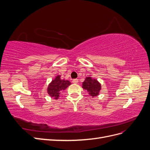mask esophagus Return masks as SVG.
<instances>
[{
  "label": "esophagus",
  "instance_id": "esophagus-1",
  "mask_svg": "<svg viewBox=\"0 0 150 150\" xmlns=\"http://www.w3.org/2000/svg\"><path fill=\"white\" fill-rule=\"evenodd\" d=\"M72 83H74V84H77L78 83V79H73V80H72Z\"/></svg>",
  "mask_w": 150,
  "mask_h": 150
}]
</instances>
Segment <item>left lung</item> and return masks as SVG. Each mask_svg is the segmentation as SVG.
Wrapping results in <instances>:
<instances>
[{"label":"left lung","mask_w":150,"mask_h":150,"mask_svg":"<svg viewBox=\"0 0 150 150\" xmlns=\"http://www.w3.org/2000/svg\"><path fill=\"white\" fill-rule=\"evenodd\" d=\"M82 88L87 91L90 96L94 98L99 94L101 89V84L96 79L93 78L91 76H87L86 77L84 82H83Z\"/></svg>","instance_id":"1"}]
</instances>
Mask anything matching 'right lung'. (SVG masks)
Segmentation results:
<instances>
[{"mask_svg":"<svg viewBox=\"0 0 150 150\" xmlns=\"http://www.w3.org/2000/svg\"><path fill=\"white\" fill-rule=\"evenodd\" d=\"M71 84L69 81L61 79V75H57L56 78L49 84L47 92L50 96L57 100L61 93Z\"/></svg>","mask_w":150,"mask_h":150,"instance_id":"obj_1","label":"right lung"}]
</instances>
